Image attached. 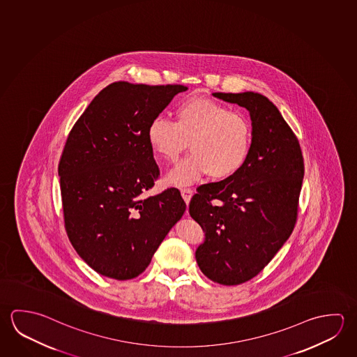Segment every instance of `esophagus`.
Wrapping results in <instances>:
<instances>
[{
	"label": "esophagus",
	"mask_w": 357,
	"mask_h": 357,
	"mask_svg": "<svg viewBox=\"0 0 357 357\" xmlns=\"http://www.w3.org/2000/svg\"><path fill=\"white\" fill-rule=\"evenodd\" d=\"M181 197H183V199L185 203H189L190 199H192V197H193V190L192 189H181Z\"/></svg>",
	"instance_id": "34e87169"
}]
</instances>
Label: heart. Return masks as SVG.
<instances>
[{
  "instance_id": "obj_1",
  "label": "heart",
  "mask_w": 357,
  "mask_h": 357,
  "mask_svg": "<svg viewBox=\"0 0 357 357\" xmlns=\"http://www.w3.org/2000/svg\"><path fill=\"white\" fill-rule=\"evenodd\" d=\"M151 149L167 163L174 164L187 151L192 155L167 176V183L185 187L202 176L225 181L247 163L253 132L243 114L213 99L192 98L176 107V121L157 116L146 129Z\"/></svg>"
}]
</instances>
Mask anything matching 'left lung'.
<instances>
[{
    "mask_svg": "<svg viewBox=\"0 0 357 357\" xmlns=\"http://www.w3.org/2000/svg\"><path fill=\"white\" fill-rule=\"evenodd\" d=\"M213 96L250 112L252 151L236 176L197 188L189 214L206 233L195 250L200 271L211 281L234 286L258 275L291 236L305 165L298 139L266 96Z\"/></svg>",
    "mask_w": 357,
    "mask_h": 357,
    "instance_id": "8db88e82",
    "label": "left lung"
}]
</instances>
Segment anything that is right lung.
Here are the masks:
<instances>
[{
	"instance_id": "add662e5",
	"label": "right lung",
	"mask_w": 357,
	"mask_h": 357,
	"mask_svg": "<svg viewBox=\"0 0 357 357\" xmlns=\"http://www.w3.org/2000/svg\"><path fill=\"white\" fill-rule=\"evenodd\" d=\"M187 89L113 82L70 132L59 163L65 228L77 255L100 275L126 281L143 273L185 212L176 188L144 193L159 176L148 126Z\"/></svg>"
}]
</instances>
